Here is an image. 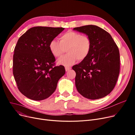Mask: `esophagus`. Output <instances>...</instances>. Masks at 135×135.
I'll return each mask as SVG.
<instances>
[{
  "label": "esophagus",
  "instance_id": "obj_1",
  "mask_svg": "<svg viewBox=\"0 0 135 135\" xmlns=\"http://www.w3.org/2000/svg\"><path fill=\"white\" fill-rule=\"evenodd\" d=\"M70 69H71V68L69 67H65V69H66V72L68 71V70H69Z\"/></svg>",
  "mask_w": 135,
  "mask_h": 135
}]
</instances>
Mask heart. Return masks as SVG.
<instances>
[{
    "instance_id": "heart-1",
    "label": "heart",
    "mask_w": 135,
    "mask_h": 135,
    "mask_svg": "<svg viewBox=\"0 0 135 135\" xmlns=\"http://www.w3.org/2000/svg\"><path fill=\"white\" fill-rule=\"evenodd\" d=\"M52 55L60 58L66 51L68 54L58 60L60 65L66 66L72 65L77 60L81 61L89 55L91 47L90 38L86 35L74 31H68L61 35L60 41L52 40L49 45Z\"/></svg>"
}]
</instances>
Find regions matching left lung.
<instances>
[{
    "instance_id": "1",
    "label": "left lung",
    "mask_w": 135,
    "mask_h": 135,
    "mask_svg": "<svg viewBox=\"0 0 135 135\" xmlns=\"http://www.w3.org/2000/svg\"><path fill=\"white\" fill-rule=\"evenodd\" d=\"M73 30L86 34L91 41L87 57L72 67L76 73V89L83 96L91 100L104 97L114 88L118 78V47L110 34L97 26H84Z\"/></svg>"
}]
</instances>
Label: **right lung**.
Segmentation results:
<instances>
[{"label":"right lung","instance_id":"add662e5","mask_svg":"<svg viewBox=\"0 0 135 135\" xmlns=\"http://www.w3.org/2000/svg\"><path fill=\"white\" fill-rule=\"evenodd\" d=\"M65 28L34 27L18 39L13 56V74L19 91L35 101L43 100L55 91L65 67L55 66L50 42Z\"/></svg>","mask_w":135,"mask_h":135}]
</instances>
